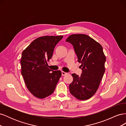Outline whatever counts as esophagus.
Wrapping results in <instances>:
<instances>
[{"mask_svg": "<svg viewBox=\"0 0 126 126\" xmlns=\"http://www.w3.org/2000/svg\"><path fill=\"white\" fill-rule=\"evenodd\" d=\"M66 74H67L66 72H64V71H62V76H64V75H66Z\"/></svg>", "mask_w": 126, "mask_h": 126, "instance_id": "34e87169", "label": "esophagus"}]
</instances>
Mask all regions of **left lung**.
Masks as SVG:
<instances>
[{
	"mask_svg": "<svg viewBox=\"0 0 126 126\" xmlns=\"http://www.w3.org/2000/svg\"><path fill=\"white\" fill-rule=\"evenodd\" d=\"M81 63L80 77L72 74L73 81L69 85L72 95L79 100L88 99L96 93L105 71L106 56L101 45L85 34H74L68 37Z\"/></svg>",
	"mask_w": 126,
	"mask_h": 126,
	"instance_id": "left-lung-1",
	"label": "left lung"
}]
</instances>
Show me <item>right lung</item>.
<instances>
[{
  "label": "right lung",
  "instance_id": "1",
  "mask_svg": "<svg viewBox=\"0 0 126 126\" xmlns=\"http://www.w3.org/2000/svg\"><path fill=\"white\" fill-rule=\"evenodd\" d=\"M63 37H39L22 52L21 75L27 88L37 98H45L54 93L62 76L60 70L49 69L47 62L51 58L56 45Z\"/></svg>",
  "mask_w": 126,
  "mask_h": 126
}]
</instances>
